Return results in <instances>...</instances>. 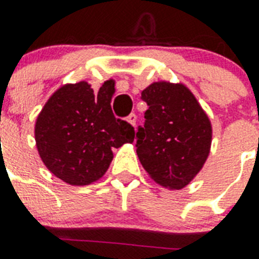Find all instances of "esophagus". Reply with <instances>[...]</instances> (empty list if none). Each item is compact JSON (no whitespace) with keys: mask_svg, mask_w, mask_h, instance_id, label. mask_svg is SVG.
I'll return each instance as SVG.
<instances>
[{"mask_svg":"<svg viewBox=\"0 0 259 259\" xmlns=\"http://www.w3.org/2000/svg\"><path fill=\"white\" fill-rule=\"evenodd\" d=\"M127 122H129L130 125L136 126V122H137V115L134 113L129 114V117H127Z\"/></svg>","mask_w":259,"mask_h":259,"instance_id":"34e87169","label":"esophagus"}]
</instances>
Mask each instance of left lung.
<instances>
[{
    "label": "left lung",
    "mask_w": 259,
    "mask_h": 259,
    "mask_svg": "<svg viewBox=\"0 0 259 259\" xmlns=\"http://www.w3.org/2000/svg\"><path fill=\"white\" fill-rule=\"evenodd\" d=\"M141 99L149 107L136 134L138 158L156 183L184 188L208 157L211 122L181 83H153L142 91Z\"/></svg>",
    "instance_id": "1"
}]
</instances>
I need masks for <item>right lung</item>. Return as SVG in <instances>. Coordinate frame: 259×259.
<instances>
[{"mask_svg":"<svg viewBox=\"0 0 259 259\" xmlns=\"http://www.w3.org/2000/svg\"><path fill=\"white\" fill-rule=\"evenodd\" d=\"M114 84L98 94L87 82L60 87L38 114L34 138L42 162L71 185L101 179L113 160V148L134 141V127L111 110Z\"/></svg>","mask_w":259,"mask_h":259,"instance_id":"add662e5","label":"right lung"}]
</instances>
